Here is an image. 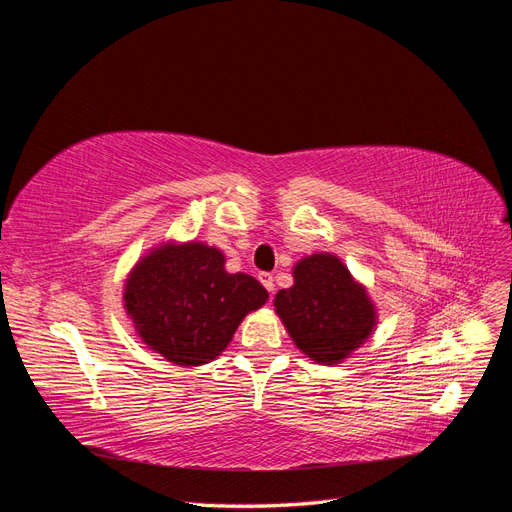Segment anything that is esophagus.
Masks as SVG:
<instances>
[{"label":"esophagus","mask_w":512,"mask_h":512,"mask_svg":"<svg viewBox=\"0 0 512 512\" xmlns=\"http://www.w3.org/2000/svg\"><path fill=\"white\" fill-rule=\"evenodd\" d=\"M258 280H260V284L265 286L269 292H273V290H275V284H273V275H271V273H260V275H258Z\"/></svg>","instance_id":"1"}]
</instances>
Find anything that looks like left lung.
<instances>
[{
    "mask_svg": "<svg viewBox=\"0 0 512 512\" xmlns=\"http://www.w3.org/2000/svg\"><path fill=\"white\" fill-rule=\"evenodd\" d=\"M290 288L275 294V314L309 361L344 363L378 327V309L342 258L318 252L292 267Z\"/></svg>",
    "mask_w": 512,
    "mask_h": 512,
    "instance_id": "obj_1",
    "label": "left lung"
}]
</instances>
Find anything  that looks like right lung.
<instances>
[{
  "instance_id": "add662e5",
  "label": "right lung",
  "mask_w": 512,
  "mask_h": 512,
  "mask_svg": "<svg viewBox=\"0 0 512 512\" xmlns=\"http://www.w3.org/2000/svg\"><path fill=\"white\" fill-rule=\"evenodd\" d=\"M222 250L168 239L134 262L123 309L143 344L179 367H200L226 350L243 318L269 292L247 273H228Z\"/></svg>"
}]
</instances>
